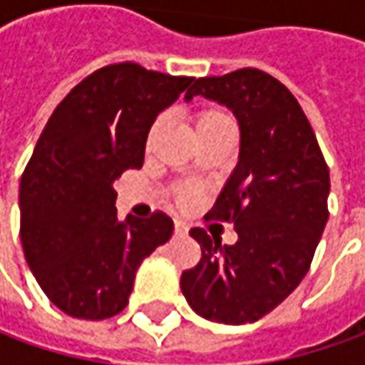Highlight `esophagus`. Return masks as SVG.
Returning a JSON list of instances; mask_svg holds the SVG:
<instances>
[{"mask_svg":"<svg viewBox=\"0 0 365 365\" xmlns=\"http://www.w3.org/2000/svg\"><path fill=\"white\" fill-rule=\"evenodd\" d=\"M185 233H187V227H185L182 223H178V221H176V223H175V235H185Z\"/></svg>","mask_w":365,"mask_h":365,"instance_id":"obj_1","label":"esophagus"}]
</instances>
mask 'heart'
Segmentation results:
<instances>
[{"label":"heart","mask_w":365,"mask_h":365,"mask_svg":"<svg viewBox=\"0 0 365 365\" xmlns=\"http://www.w3.org/2000/svg\"><path fill=\"white\" fill-rule=\"evenodd\" d=\"M192 125H195V133L197 138H207V135H213V133L223 132V130H233L232 118L227 113H223L221 109H213V107H207V109H199L195 115H192ZM162 128H164V121L156 120L154 125L150 128L148 132V146H152L158 138H160ZM180 203L187 205L190 201H195V190L185 189L178 195Z\"/></svg>","instance_id":"heart-1"}]
</instances>
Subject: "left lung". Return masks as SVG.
I'll use <instances>...</instances> for the list:
<instances>
[{"label": "left lung", "instance_id": "1", "mask_svg": "<svg viewBox=\"0 0 365 365\" xmlns=\"http://www.w3.org/2000/svg\"><path fill=\"white\" fill-rule=\"evenodd\" d=\"M203 95L232 109L240 156L207 217L232 221L237 242L221 245L190 230L201 259L180 276L197 315L225 325L268 315L309 272L329 219V168L315 132L287 87L258 68L197 78L185 101Z\"/></svg>", "mask_w": 365, "mask_h": 365}]
</instances>
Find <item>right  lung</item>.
I'll list each match as a JSON object with an SVG mask.
<instances>
[{
  "mask_svg": "<svg viewBox=\"0 0 365 365\" xmlns=\"http://www.w3.org/2000/svg\"><path fill=\"white\" fill-rule=\"evenodd\" d=\"M135 63L83 78L50 115L20 182L24 256L52 304L77 319L125 309L138 266L173 235V219H118L113 182L142 168L158 113L192 83Z\"/></svg>",
  "mask_w": 365,
  "mask_h": 365,
  "instance_id": "obj_1",
  "label": "right lung"
}]
</instances>
